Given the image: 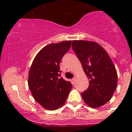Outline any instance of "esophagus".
Here are the masks:
<instances>
[{"label":"esophagus","instance_id":"1","mask_svg":"<svg viewBox=\"0 0 132 132\" xmlns=\"http://www.w3.org/2000/svg\"><path fill=\"white\" fill-rule=\"evenodd\" d=\"M76 78H77V76H74V77L73 78V79H72V80H73V82H75V81H76Z\"/></svg>","mask_w":132,"mask_h":132}]
</instances>
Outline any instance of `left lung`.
<instances>
[{"instance_id": "left-lung-1", "label": "left lung", "mask_w": 132, "mask_h": 132, "mask_svg": "<svg viewBox=\"0 0 132 132\" xmlns=\"http://www.w3.org/2000/svg\"><path fill=\"white\" fill-rule=\"evenodd\" d=\"M72 48L89 79L88 89L81 93L89 107H100L111 100L117 85V73L106 50L93 41L74 40Z\"/></svg>"}]
</instances>
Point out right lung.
Returning a JSON list of instances; mask_svg holds the SVG:
<instances>
[{
	"label": "right lung",
	"mask_w": 132,
	"mask_h": 132,
	"mask_svg": "<svg viewBox=\"0 0 132 132\" xmlns=\"http://www.w3.org/2000/svg\"><path fill=\"white\" fill-rule=\"evenodd\" d=\"M71 41L50 44L34 58L30 68L28 85L34 98L44 109L53 111L64 105L72 88L61 76L59 64L69 50Z\"/></svg>",
	"instance_id": "1"
}]
</instances>
